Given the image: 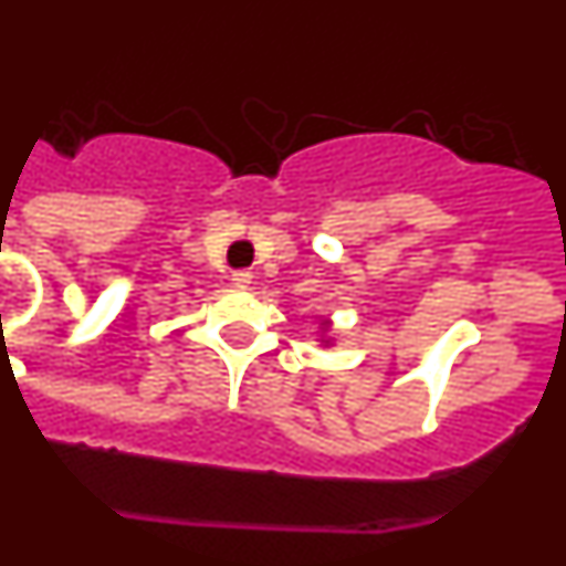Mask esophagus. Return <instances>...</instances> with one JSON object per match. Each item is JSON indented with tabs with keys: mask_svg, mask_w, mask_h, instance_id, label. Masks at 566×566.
<instances>
[{
	"mask_svg": "<svg viewBox=\"0 0 566 566\" xmlns=\"http://www.w3.org/2000/svg\"><path fill=\"white\" fill-rule=\"evenodd\" d=\"M232 283L238 289H247L249 283H252V272H234L232 274Z\"/></svg>",
	"mask_w": 566,
	"mask_h": 566,
	"instance_id": "esophagus-1",
	"label": "esophagus"
}]
</instances>
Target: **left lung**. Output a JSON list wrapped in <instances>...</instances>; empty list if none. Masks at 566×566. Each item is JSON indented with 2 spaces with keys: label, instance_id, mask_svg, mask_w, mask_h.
<instances>
[{
  "label": "left lung",
  "instance_id": "8db88e82",
  "mask_svg": "<svg viewBox=\"0 0 566 566\" xmlns=\"http://www.w3.org/2000/svg\"><path fill=\"white\" fill-rule=\"evenodd\" d=\"M323 328H326V332H328V319H326V326H323ZM326 343H328V339H326Z\"/></svg>",
  "mask_w": 566,
  "mask_h": 566
}]
</instances>
